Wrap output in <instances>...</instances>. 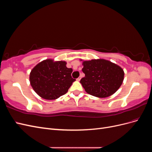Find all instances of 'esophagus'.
Returning <instances> with one entry per match:
<instances>
[{"label": "esophagus", "instance_id": "34e87169", "mask_svg": "<svg viewBox=\"0 0 152 152\" xmlns=\"http://www.w3.org/2000/svg\"><path fill=\"white\" fill-rule=\"evenodd\" d=\"M80 79H81V76H80L79 77H78L77 79V80L78 81H80Z\"/></svg>", "mask_w": 152, "mask_h": 152}]
</instances>
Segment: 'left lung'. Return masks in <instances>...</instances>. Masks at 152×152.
I'll return each mask as SVG.
<instances>
[{"label": "left lung", "instance_id": "obj_1", "mask_svg": "<svg viewBox=\"0 0 152 152\" xmlns=\"http://www.w3.org/2000/svg\"><path fill=\"white\" fill-rule=\"evenodd\" d=\"M82 61L85 77L80 82L87 93L100 98L112 96L119 89L124 79L123 69L104 59Z\"/></svg>", "mask_w": 152, "mask_h": 152}]
</instances>
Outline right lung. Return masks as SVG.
Instances as JSON below:
<instances>
[{
    "label": "right lung",
    "instance_id": "obj_1",
    "mask_svg": "<svg viewBox=\"0 0 152 152\" xmlns=\"http://www.w3.org/2000/svg\"><path fill=\"white\" fill-rule=\"evenodd\" d=\"M72 68L66 67L65 61L44 59L32 69L30 82L40 97L47 100L56 99L65 94L75 80L71 76Z\"/></svg>",
    "mask_w": 152,
    "mask_h": 152
}]
</instances>
